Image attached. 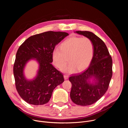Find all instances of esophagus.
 Returning a JSON list of instances; mask_svg holds the SVG:
<instances>
[{"instance_id":"esophagus-1","label":"esophagus","mask_w":128,"mask_h":128,"mask_svg":"<svg viewBox=\"0 0 128 128\" xmlns=\"http://www.w3.org/2000/svg\"><path fill=\"white\" fill-rule=\"evenodd\" d=\"M64 78L65 79V80H66L68 78V76H66V75H64Z\"/></svg>"}]
</instances>
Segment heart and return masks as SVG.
<instances>
[{
    "label": "heart",
    "mask_w": 128,
    "mask_h": 128,
    "mask_svg": "<svg viewBox=\"0 0 128 128\" xmlns=\"http://www.w3.org/2000/svg\"><path fill=\"white\" fill-rule=\"evenodd\" d=\"M60 48L52 52V63L61 70L66 66L68 59L69 64L63 70L65 74L82 71L88 66L93 59L94 46L88 38L72 36L63 42Z\"/></svg>",
    "instance_id": "obj_1"
}]
</instances>
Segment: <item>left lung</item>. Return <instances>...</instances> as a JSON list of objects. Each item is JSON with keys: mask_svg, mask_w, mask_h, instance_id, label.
Returning a JSON list of instances; mask_svg holds the SVG:
<instances>
[{"mask_svg": "<svg viewBox=\"0 0 128 128\" xmlns=\"http://www.w3.org/2000/svg\"><path fill=\"white\" fill-rule=\"evenodd\" d=\"M75 32L90 38L94 46L93 59L88 69L69 78L72 102L88 106L97 102L107 91L112 76V61L105 43L97 35L86 31Z\"/></svg>", "mask_w": 128, "mask_h": 128, "instance_id": "obj_1", "label": "left lung"}]
</instances>
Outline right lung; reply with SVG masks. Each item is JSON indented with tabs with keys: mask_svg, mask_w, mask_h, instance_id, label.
Wrapping results in <instances>:
<instances>
[{
	"mask_svg": "<svg viewBox=\"0 0 128 128\" xmlns=\"http://www.w3.org/2000/svg\"><path fill=\"white\" fill-rule=\"evenodd\" d=\"M69 35L64 32L48 31L27 38L19 47L14 65L16 89L20 97L29 104L40 105L50 100L54 90L64 81L63 74L51 64L54 47ZM36 61L39 69L32 80L24 74L26 63Z\"/></svg>",
	"mask_w": 128,
	"mask_h": 128,
	"instance_id": "1",
	"label": "right lung"
}]
</instances>
